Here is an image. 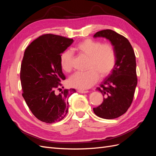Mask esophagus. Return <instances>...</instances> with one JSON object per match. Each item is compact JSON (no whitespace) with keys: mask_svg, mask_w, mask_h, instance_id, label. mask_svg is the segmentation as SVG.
<instances>
[{"mask_svg":"<svg viewBox=\"0 0 156 156\" xmlns=\"http://www.w3.org/2000/svg\"><path fill=\"white\" fill-rule=\"evenodd\" d=\"M77 92L79 93H81V94H86V93L88 92V91H87V90H77Z\"/></svg>","mask_w":156,"mask_h":156,"instance_id":"1","label":"esophagus"}]
</instances>
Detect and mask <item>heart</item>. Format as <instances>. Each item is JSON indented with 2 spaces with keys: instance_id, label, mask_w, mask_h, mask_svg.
Masks as SVG:
<instances>
[{
  "instance_id": "heart-1",
  "label": "heart",
  "mask_w": 156,
  "mask_h": 156,
  "mask_svg": "<svg viewBox=\"0 0 156 156\" xmlns=\"http://www.w3.org/2000/svg\"><path fill=\"white\" fill-rule=\"evenodd\" d=\"M78 53L88 58L86 72L73 73L68 80L69 86L80 90L90 88L99 78L105 77L114 69L116 64V51L111 44H102L101 41L86 39L75 47ZM73 55L69 49L64 51L60 56L61 68L65 72H69L73 67Z\"/></svg>"
}]
</instances>
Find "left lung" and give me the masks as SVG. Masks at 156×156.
<instances>
[{
	"mask_svg": "<svg viewBox=\"0 0 156 156\" xmlns=\"http://www.w3.org/2000/svg\"><path fill=\"white\" fill-rule=\"evenodd\" d=\"M94 37L109 40L115 49L116 59L114 69L96 88L103 96V101L93 111L102 119H114L124 115L133 101L137 84L135 55L129 40L114 30L99 31Z\"/></svg>",
	"mask_w": 156,
	"mask_h": 156,
	"instance_id": "left-lung-1",
	"label": "left lung"
}]
</instances>
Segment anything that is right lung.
Segmentation results:
<instances>
[{
    "label": "right lung",
    "mask_w": 156,
    "mask_h": 156,
    "mask_svg": "<svg viewBox=\"0 0 156 156\" xmlns=\"http://www.w3.org/2000/svg\"><path fill=\"white\" fill-rule=\"evenodd\" d=\"M73 42V39L47 34L33 41L25 51L20 72L22 96L32 114L45 123L64 119L68 111V98L76 92L71 88L59 94L55 92L66 79L60 56Z\"/></svg>",
    "instance_id": "right-lung-1"
}]
</instances>
